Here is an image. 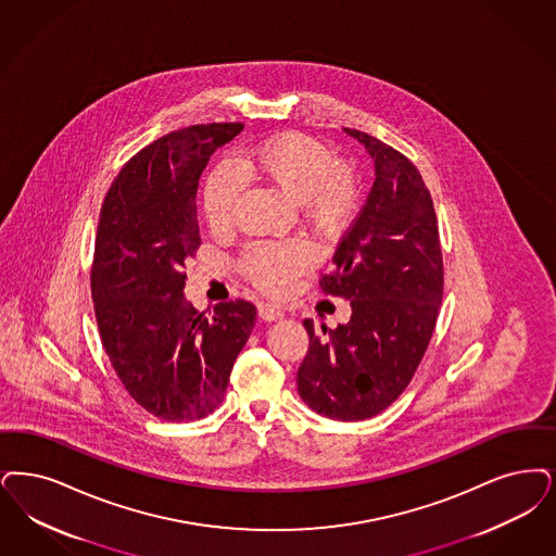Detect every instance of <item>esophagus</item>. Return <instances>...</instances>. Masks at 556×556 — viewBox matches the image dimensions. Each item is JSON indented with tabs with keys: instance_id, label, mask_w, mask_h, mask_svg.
Instances as JSON below:
<instances>
[{
	"instance_id": "esophagus-1",
	"label": "esophagus",
	"mask_w": 556,
	"mask_h": 556,
	"mask_svg": "<svg viewBox=\"0 0 556 556\" xmlns=\"http://www.w3.org/2000/svg\"><path fill=\"white\" fill-rule=\"evenodd\" d=\"M258 316H261L263 320H267V323H273V320L283 318V316H286V312H283L281 306H277V304L261 302V304H258Z\"/></svg>"
}]
</instances>
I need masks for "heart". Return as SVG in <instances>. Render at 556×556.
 Returning a JSON list of instances; mask_svg holds the SVG:
<instances>
[{"label":"heart","instance_id":"heart-1","mask_svg":"<svg viewBox=\"0 0 556 556\" xmlns=\"http://www.w3.org/2000/svg\"><path fill=\"white\" fill-rule=\"evenodd\" d=\"M244 179L298 204V213L312 229L334 233L354 219L359 188L354 172L323 142L304 134H279L252 147L236 161ZM242 184L229 169L213 172L202 192V211L213 229H225ZM316 254L306 242L252 245L242 258L245 277L268 293H283L291 279L314 265Z\"/></svg>","mask_w":556,"mask_h":556}]
</instances>
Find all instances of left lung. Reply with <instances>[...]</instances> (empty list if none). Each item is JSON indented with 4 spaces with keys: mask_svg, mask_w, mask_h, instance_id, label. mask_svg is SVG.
<instances>
[{
    "mask_svg": "<svg viewBox=\"0 0 556 556\" xmlns=\"http://www.w3.org/2000/svg\"><path fill=\"white\" fill-rule=\"evenodd\" d=\"M375 161V184L334 250L325 293L350 300V323L323 333L311 318L298 393L316 414L343 422L387 409L414 377L443 300L437 213L416 165L370 134L343 128Z\"/></svg>",
    "mask_w": 556,
    "mask_h": 556,
    "instance_id": "obj_1",
    "label": "left lung"
}]
</instances>
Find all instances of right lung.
Returning a JSON list of instances; mask_svg holds the SVG:
<instances>
[{
  "instance_id": "right-lung-1",
  "label": "right lung",
  "mask_w": 556,
  "mask_h": 556,
  "mask_svg": "<svg viewBox=\"0 0 556 556\" xmlns=\"http://www.w3.org/2000/svg\"><path fill=\"white\" fill-rule=\"evenodd\" d=\"M242 130L206 124L159 138L122 167L101 206L90 273L99 333L132 400L167 422L217 409L254 329L245 300L206 318L184 295L186 258L200 245V174Z\"/></svg>"
}]
</instances>
